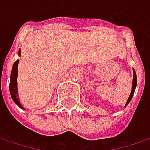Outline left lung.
Returning a JSON list of instances; mask_svg holds the SVG:
<instances>
[{
    "mask_svg": "<svg viewBox=\"0 0 150 150\" xmlns=\"http://www.w3.org/2000/svg\"><path fill=\"white\" fill-rule=\"evenodd\" d=\"M136 85H137V76H136V73H135V70H134V77H133V85H132V91H131L130 96H129V97H128V99H127V102H126V105H125V107H127V104H128V103L130 102V101L132 100V97H133V96H134V91H135V88H136Z\"/></svg>",
    "mask_w": 150,
    "mask_h": 150,
    "instance_id": "8db88e82",
    "label": "left lung"
}]
</instances>
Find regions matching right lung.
<instances>
[{
	"mask_svg": "<svg viewBox=\"0 0 150 150\" xmlns=\"http://www.w3.org/2000/svg\"><path fill=\"white\" fill-rule=\"evenodd\" d=\"M18 55H21V50H20V49H19V51H18ZM18 63H19V60L17 59L16 61H15L13 66H12L11 73V81L10 85H9V89H10L11 96L12 100L14 101V102L16 103L19 108H23V107L20 104V101L18 100L17 82H16V78H17V74H18V69H17Z\"/></svg>",
	"mask_w": 150,
	"mask_h": 150,
	"instance_id": "obj_1",
	"label": "right lung"
}]
</instances>
